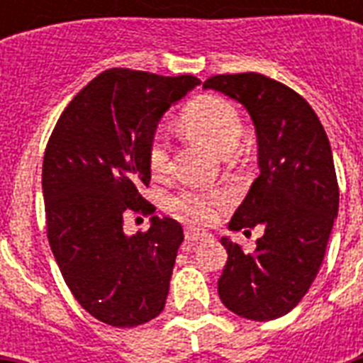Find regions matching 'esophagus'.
<instances>
[{
  "label": "esophagus",
  "instance_id": "1",
  "mask_svg": "<svg viewBox=\"0 0 363 363\" xmlns=\"http://www.w3.org/2000/svg\"><path fill=\"white\" fill-rule=\"evenodd\" d=\"M184 238H186L188 242H198V241L209 239V233L199 232V230H196V228H186V230H184Z\"/></svg>",
  "mask_w": 363,
  "mask_h": 363
}]
</instances>
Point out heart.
<instances>
[{
  "label": "heart",
  "instance_id": "1",
  "mask_svg": "<svg viewBox=\"0 0 363 363\" xmlns=\"http://www.w3.org/2000/svg\"><path fill=\"white\" fill-rule=\"evenodd\" d=\"M182 125L190 135L207 143L222 156L232 154L242 137V121L228 99L203 96L188 105L182 113ZM148 167L154 177H165L171 171V141L165 131H156L148 143ZM224 196L207 190H182L169 199L173 213L194 222H213Z\"/></svg>",
  "mask_w": 363,
  "mask_h": 363
}]
</instances>
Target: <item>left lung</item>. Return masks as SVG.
I'll use <instances>...</instances> for the list:
<instances>
[{
    "instance_id": "1",
    "label": "left lung",
    "mask_w": 363,
    "mask_h": 363,
    "mask_svg": "<svg viewBox=\"0 0 363 363\" xmlns=\"http://www.w3.org/2000/svg\"><path fill=\"white\" fill-rule=\"evenodd\" d=\"M203 88L235 99L252 118L259 177L230 220L239 232L262 224L252 254L222 238L228 262L222 303L248 320H275L301 301L326 254L339 211L332 147L318 116L298 92L259 73L215 75Z\"/></svg>"
}]
</instances>
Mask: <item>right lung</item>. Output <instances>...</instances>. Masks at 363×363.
Masks as SVG:
<instances>
[{
    "mask_svg": "<svg viewBox=\"0 0 363 363\" xmlns=\"http://www.w3.org/2000/svg\"><path fill=\"white\" fill-rule=\"evenodd\" d=\"M199 79L113 67L71 99L43 160L47 238L71 294L94 318L133 328L164 311L182 228L150 218L125 235V211L150 215L148 143Z\"/></svg>",
    "mask_w": 363,
    "mask_h": 363,
    "instance_id": "right-lung-1",
    "label": "right lung"
}]
</instances>
